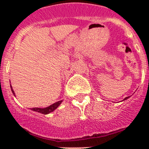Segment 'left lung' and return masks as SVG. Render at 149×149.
<instances>
[{
	"label": "left lung",
	"mask_w": 149,
	"mask_h": 149,
	"mask_svg": "<svg viewBox=\"0 0 149 149\" xmlns=\"http://www.w3.org/2000/svg\"><path fill=\"white\" fill-rule=\"evenodd\" d=\"M129 98V97H126L125 98H124V100H126V99H127V98Z\"/></svg>",
	"instance_id": "left-lung-1"
}]
</instances>
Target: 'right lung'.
Instances as JSON below:
<instances>
[{
	"mask_svg": "<svg viewBox=\"0 0 149 149\" xmlns=\"http://www.w3.org/2000/svg\"><path fill=\"white\" fill-rule=\"evenodd\" d=\"M11 89H12V92H13V95H15V93H14V91H13V88H11ZM62 101H57V102L51 105V106H49V107H46V108L42 109V108H38V107H34V108H32L31 110H33V111L38 112V113H40L48 114V113H51V112H53L54 110H56V109L59 106H60V104L62 103Z\"/></svg>",
	"mask_w": 149,
	"mask_h": 149,
	"instance_id": "add662e5",
	"label": "right lung"
}]
</instances>
